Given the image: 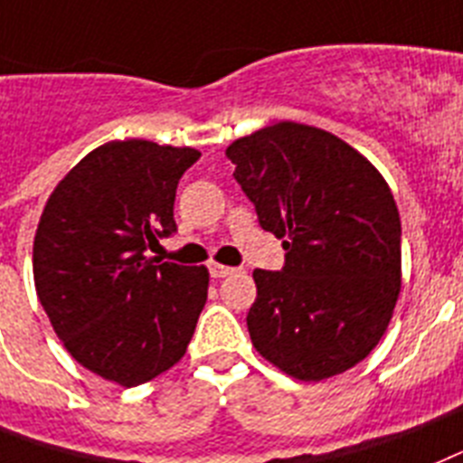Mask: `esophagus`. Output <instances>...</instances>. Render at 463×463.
<instances>
[{
  "mask_svg": "<svg viewBox=\"0 0 463 463\" xmlns=\"http://www.w3.org/2000/svg\"><path fill=\"white\" fill-rule=\"evenodd\" d=\"M237 272V268H228V265H219V263H212L209 265V275L214 277V279H221V277H228Z\"/></svg>",
  "mask_w": 463,
  "mask_h": 463,
  "instance_id": "1",
  "label": "esophagus"
}]
</instances>
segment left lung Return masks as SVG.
<instances>
[{"instance_id": "1", "label": "left lung", "mask_w": 463, "mask_h": 463, "mask_svg": "<svg viewBox=\"0 0 463 463\" xmlns=\"http://www.w3.org/2000/svg\"><path fill=\"white\" fill-rule=\"evenodd\" d=\"M263 231L284 240L279 272L254 270L247 326L287 375L319 382L373 352L401 291V216L356 148L281 120L226 148Z\"/></svg>"}]
</instances>
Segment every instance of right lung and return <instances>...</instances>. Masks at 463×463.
<instances>
[{
	"label": "right lung",
	"mask_w": 463,
	"mask_h": 463,
	"mask_svg": "<svg viewBox=\"0 0 463 463\" xmlns=\"http://www.w3.org/2000/svg\"><path fill=\"white\" fill-rule=\"evenodd\" d=\"M198 158L146 139L102 144L55 186L39 219V303L67 352L123 387L170 371L207 303L204 265L146 254L176 231V184Z\"/></svg>",
	"instance_id": "add662e5"
}]
</instances>
